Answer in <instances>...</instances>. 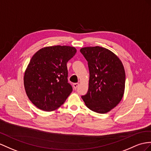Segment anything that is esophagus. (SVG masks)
<instances>
[{
	"mask_svg": "<svg viewBox=\"0 0 151 151\" xmlns=\"http://www.w3.org/2000/svg\"><path fill=\"white\" fill-rule=\"evenodd\" d=\"M79 86V83H73V87H74L75 89H76V88L78 87Z\"/></svg>",
	"mask_w": 151,
	"mask_h": 151,
	"instance_id": "esophagus-1",
	"label": "esophagus"
}]
</instances>
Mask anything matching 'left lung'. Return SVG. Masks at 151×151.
<instances>
[{"instance_id": "8db88e82", "label": "left lung", "mask_w": 151, "mask_h": 151, "mask_svg": "<svg viewBox=\"0 0 151 151\" xmlns=\"http://www.w3.org/2000/svg\"><path fill=\"white\" fill-rule=\"evenodd\" d=\"M88 62L89 82L82 98L88 109L106 114L121 102L124 93L126 74L119 58L109 49L88 46L80 49Z\"/></svg>"}]
</instances>
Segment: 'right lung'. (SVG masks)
Returning <instances> with one entry per match:
<instances>
[{"label":"right lung","mask_w":151,"mask_h":151,"mask_svg":"<svg viewBox=\"0 0 151 151\" xmlns=\"http://www.w3.org/2000/svg\"><path fill=\"white\" fill-rule=\"evenodd\" d=\"M76 52L73 46L57 45L34 53L25 71L24 83L30 101L38 109L55 110L71 93L66 64Z\"/></svg>","instance_id":"add662e5"}]
</instances>
